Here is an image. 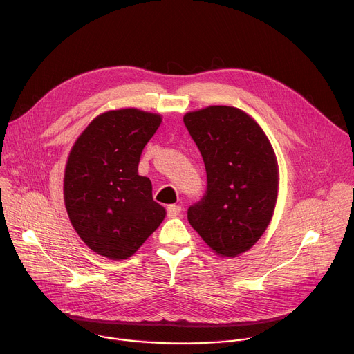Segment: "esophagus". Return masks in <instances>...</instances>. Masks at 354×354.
I'll use <instances>...</instances> for the list:
<instances>
[{"label": "esophagus", "mask_w": 354, "mask_h": 354, "mask_svg": "<svg viewBox=\"0 0 354 354\" xmlns=\"http://www.w3.org/2000/svg\"><path fill=\"white\" fill-rule=\"evenodd\" d=\"M180 210H182V207L179 206V205H169L168 207H167V212H168V217H176V216H179L180 214Z\"/></svg>", "instance_id": "34e87169"}]
</instances>
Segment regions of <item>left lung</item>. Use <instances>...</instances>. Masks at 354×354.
Instances as JSON below:
<instances>
[{
	"instance_id": "1",
	"label": "left lung",
	"mask_w": 354,
	"mask_h": 354,
	"mask_svg": "<svg viewBox=\"0 0 354 354\" xmlns=\"http://www.w3.org/2000/svg\"><path fill=\"white\" fill-rule=\"evenodd\" d=\"M183 122L207 175L206 194L187 209V220L216 254L237 257L259 241L274 214V149L261 127L236 107L186 113Z\"/></svg>"
}]
</instances>
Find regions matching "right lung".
<instances>
[{
    "instance_id": "right-lung-1",
    "label": "right lung",
    "mask_w": 354,
    "mask_h": 354,
    "mask_svg": "<svg viewBox=\"0 0 354 354\" xmlns=\"http://www.w3.org/2000/svg\"><path fill=\"white\" fill-rule=\"evenodd\" d=\"M162 121L137 109L95 117L76 140L65 169L63 196L79 237L94 252L125 260L162 223L167 212L138 175L144 147Z\"/></svg>"
}]
</instances>
